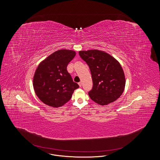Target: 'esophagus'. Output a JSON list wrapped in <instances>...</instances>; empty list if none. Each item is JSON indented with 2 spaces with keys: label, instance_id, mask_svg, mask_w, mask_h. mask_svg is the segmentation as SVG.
Returning a JSON list of instances; mask_svg holds the SVG:
<instances>
[{
  "label": "esophagus",
  "instance_id": "obj_1",
  "mask_svg": "<svg viewBox=\"0 0 160 160\" xmlns=\"http://www.w3.org/2000/svg\"><path fill=\"white\" fill-rule=\"evenodd\" d=\"M78 84V85H79V86H80V87H81V86H82V82H79Z\"/></svg>",
  "mask_w": 160,
  "mask_h": 160
}]
</instances>
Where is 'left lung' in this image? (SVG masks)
<instances>
[{
	"label": "left lung",
	"mask_w": 160,
	"mask_h": 160,
	"mask_svg": "<svg viewBox=\"0 0 160 160\" xmlns=\"http://www.w3.org/2000/svg\"><path fill=\"white\" fill-rule=\"evenodd\" d=\"M88 65L93 82L89 95L99 105H107L118 99L125 86V77L119 62L109 54L98 50L80 51Z\"/></svg>",
	"instance_id": "8db88e82"
}]
</instances>
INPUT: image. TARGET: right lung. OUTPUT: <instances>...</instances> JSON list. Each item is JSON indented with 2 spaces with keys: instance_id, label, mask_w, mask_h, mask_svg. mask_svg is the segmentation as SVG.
Listing matches in <instances>:
<instances>
[{
  "instance_id": "right-lung-1",
  "label": "right lung",
  "mask_w": 160,
  "mask_h": 160,
  "mask_svg": "<svg viewBox=\"0 0 160 160\" xmlns=\"http://www.w3.org/2000/svg\"><path fill=\"white\" fill-rule=\"evenodd\" d=\"M76 56L69 50H59L42 61L35 71L33 86L39 99L49 106H63L71 98L75 89L79 88L73 82L67 69Z\"/></svg>"
}]
</instances>
